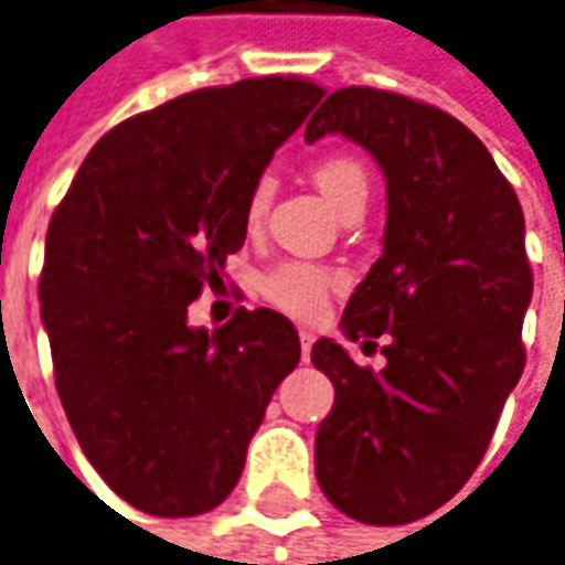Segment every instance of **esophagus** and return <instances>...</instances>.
I'll return each instance as SVG.
<instances>
[{"label":"esophagus","mask_w":565,"mask_h":565,"mask_svg":"<svg viewBox=\"0 0 565 565\" xmlns=\"http://www.w3.org/2000/svg\"><path fill=\"white\" fill-rule=\"evenodd\" d=\"M298 339H301V358L308 361L310 348H313V342H317V335H313L310 329H301V332H298Z\"/></svg>","instance_id":"1"}]
</instances>
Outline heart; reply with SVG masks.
<instances>
[{
    "label": "heart",
    "instance_id": "b5f03b06",
    "mask_svg": "<svg viewBox=\"0 0 565 565\" xmlns=\"http://www.w3.org/2000/svg\"><path fill=\"white\" fill-rule=\"evenodd\" d=\"M313 180L323 189L329 202L335 204V211L342 217H354L363 214V207L370 202V168L363 164V158L351 154V151H332L323 154L317 164H313ZM276 180L270 173H260L248 192V202H245V221L255 226L274 199ZM335 274L320 267V264H310V260H286V264H276L267 274L260 276V295L274 305V308L286 310L291 317H301V320H313L320 317L329 305V291L335 289Z\"/></svg>",
    "mask_w": 565,
    "mask_h": 565
}]
</instances>
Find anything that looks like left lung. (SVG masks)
I'll return each mask as SVG.
<instances>
[{
  "mask_svg": "<svg viewBox=\"0 0 565 565\" xmlns=\"http://www.w3.org/2000/svg\"><path fill=\"white\" fill-rule=\"evenodd\" d=\"M327 132L361 142L385 173V248L342 329L363 344L388 332V363L376 373L342 344H313L310 361L335 385L317 482L351 520L404 525L467 486L522 376L525 217L482 139L429 102L344 86L305 127L310 142Z\"/></svg>",
  "mask_w": 565,
  "mask_h": 565,
  "instance_id": "8db88e82",
  "label": "left lung"
}]
</instances>
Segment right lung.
Segmentation results:
<instances>
[{"label": "right lung", "mask_w": 565, "mask_h": 565, "mask_svg": "<svg viewBox=\"0 0 565 565\" xmlns=\"http://www.w3.org/2000/svg\"><path fill=\"white\" fill-rule=\"evenodd\" d=\"M323 93L274 74L127 117L93 146L49 221L40 313L55 388L89 463L142 513L214 510L301 361L276 310L236 308L214 332L185 313L223 286L252 185Z\"/></svg>", "instance_id": "1"}]
</instances>
